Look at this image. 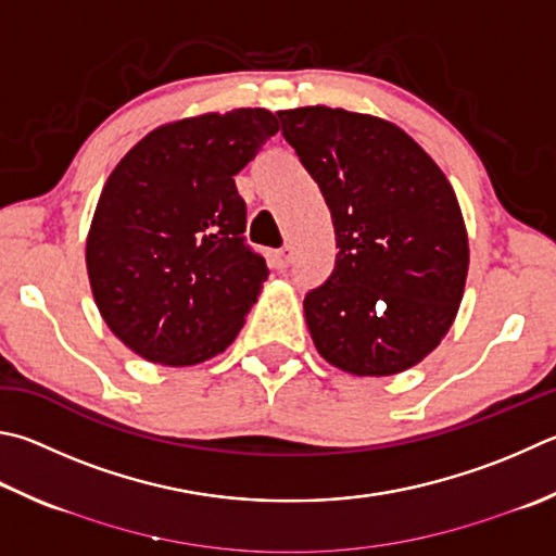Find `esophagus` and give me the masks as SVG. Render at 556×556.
Segmentation results:
<instances>
[{
	"label": "esophagus",
	"instance_id": "esophagus-1",
	"mask_svg": "<svg viewBox=\"0 0 556 556\" xmlns=\"http://www.w3.org/2000/svg\"><path fill=\"white\" fill-rule=\"evenodd\" d=\"M271 265L277 269H287L291 265V250H277L275 255H271Z\"/></svg>",
	"mask_w": 556,
	"mask_h": 556
}]
</instances>
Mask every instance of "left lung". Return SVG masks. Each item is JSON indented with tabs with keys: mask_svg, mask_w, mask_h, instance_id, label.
I'll use <instances>...</instances> for the list:
<instances>
[{
	"mask_svg": "<svg viewBox=\"0 0 556 556\" xmlns=\"http://www.w3.org/2000/svg\"><path fill=\"white\" fill-rule=\"evenodd\" d=\"M277 116L340 248L304 301L313 345L355 377L416 367L447 336L467 285L469 238L450 179L387 118L320 104Z\"/></svg>",
	"mask_w": 556,
	"mask_h": 556,
	"instance_id": "8db88e82",
	"label": "left lung"
}]
</instances>
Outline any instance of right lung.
<instances>
[{"label": "right lung", "instance_id": "add662e5", "mask_svg": "<svg viewBox=\"0 0 556 556\" xmlns=\"http://www.w3.org/2000/svg\"><path fill=\"white\" fill-rule=\"evenodd\" d=\"M277 130L257 106L169 121L109 175L85 262L104 323L138 357L194 367L245 326L269 269L245 245L233 177Z\"/></svg>", "mask_w": 556, "mask_h": 556}]
</instances>
